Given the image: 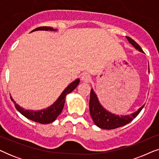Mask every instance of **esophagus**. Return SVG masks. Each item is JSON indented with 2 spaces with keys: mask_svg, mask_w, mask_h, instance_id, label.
<instances>
[{
  "mask_svg": "<svg viewBox=\"0 0 159 159\" xmlns=\"http://www.w3.org/2000/svg\"><path fill=\"white\" fill-rule=\"evenodd\" d=\"M82 80H83L84 82H90L91 81V77L90 75L88 73H84L82 75Z\"/></svg>",
  "mask_w": 159,
  "mask_h": 159,
  "instance_id": "esophagus-1",
  "label": "esophagus"
}]
</instances>
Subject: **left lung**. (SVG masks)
<instances>
[{"label":"left lung","mask_w":159,"mask_h":159,"mask_svg":"<svg viewBox=\"0 0 159 159\" xmlns=\"http://www.w3.org/2000/svg\"><path fill=\"white\" fill-rule=\"evenodd\" d=\"M127 39L129 43L133 45L137 50L140 52H143L140 45L137 43L134 40H132L129 37H127ZM140 107L139 109L133 114L125 116H119L114 114H111L108 111H106L101 104H100L97 95L95 94L93 89L90 90V98L89 103V108H90V116L92 117L93 122L98 127L101 129H114L116 128L122 127L132 121L141 111L143 108Z\"/></svg>","instance_id":"left-lung-1"}]
</instances>
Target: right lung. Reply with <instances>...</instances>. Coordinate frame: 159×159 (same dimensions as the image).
Returning <instances> with one entry per match:
<instances>
[{
  "label": "right lung",
  "mask_w": 159,
  "mask_h": 159,
  "mask_svg": "<svg viewBox=\"0 0 159 159\" xmlns=\"http://www.w3.org/2000/svg\"><path fill=\"white\" fill-rule=\"evenodd\" d=\"M38 30H45V31L51 30V31H56V29L54 30L53 28L50 27H40L33 30L32 32L38 31ZM79 79H77L74 82H71V83L63 91L61 95H60L59 98L57 99V101H56L53 105L43 110H25V108H21V106H19L18 105V104H16V103L14 101V99L12 98L11 96V101L14 102L15 107H16V109L18 110L23 116H25L26 118L40 124H49L55 121L58 115L61 113L65 103V97H66V95L67 94L72 92V91L77 88V86L79 84Z\"/></svg>",
  "instance_id": "obj_1"
}]
</instances>
